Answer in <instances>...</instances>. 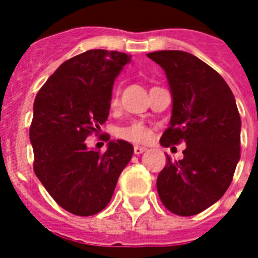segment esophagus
<instances>
[{
	"label": "esophagus",
	"mask_w": 258,
	"mask_h": 258,
	"mask_svg": "<svg viewBox=\"0 0 258 258\" xmlns=\"http://www.w3.org/2000/svg\"><path fill=\"white\" fill-rule=\"evenodd\" d=\"M146 147H143V146H135L134 147V153L137 154V155H141V154H143L146 151Z\"/></svg>",
	"instance_id": "34e87169"
}]
</instances>
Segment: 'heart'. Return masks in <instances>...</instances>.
I'll return each instance as SVG.
<instances>
[{"label": "heart", "mask_w": 258, "mask_h": 258, "mask_svg": "<svg viewBox=\"0 0 258 258\" xmlns=\"http://www.w3.org/2000/svg\"><path fill=\"white\" fill-rule=\"evenodd\" d=\"M117 101H119V91L116 89L111 96V101H109L111 107L117 105ZM117 137L124 141L133 142V143H146L153 137V131L141 121H134L131 124L117 130Z\"/></svg>", "instance_id": "obj_1"}]
</instances>
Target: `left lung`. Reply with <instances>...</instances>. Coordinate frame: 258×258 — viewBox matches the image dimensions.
<instances>
[{"label":"left lung","instance_id":"8db88e82","mask_svg":"<svg viewBox=\"0 0 258 258\" xmlns=\"http://www.w3.org/2000/svg\"><path fill=\"white\" fill-rule=\"evenodd\" d=\"M165 70L172 95L170 127L161 145L186 143L183 159L167 163L157 179L159 198L176 216L204 212L224 196L240 161L241 117L224 78L194 54H147Z\"/></svg>","mask_w":258,"mask_h":258}]
</instances>
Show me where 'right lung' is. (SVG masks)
<instances>
[{"label": "right lung", "instance_id": "right-lung-1", "mask_svg": "<svg viewBox=\"0 0 258 258\" xmlns=\"http://www.w3.org/2000/svg\"><path fill=\"white\" fill-rule=\"evenodd\" d=\"M128 61L121 52L87 50L62 62L34 99L29 128L34 174L56 204L75 216H93L109 204L133 157L125 141H111L103 154L84 142L107 120L113 80Z\"/></svg>", "mask_w": 258, "mask_h": 258}]
</instances>
